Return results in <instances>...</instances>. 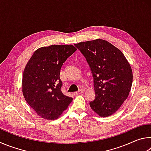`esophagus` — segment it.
Listing matches in <instances>:
<instances>
[{"mask_svg":"<svg viewBox=\"0 0 151 151\" xmlns=\"http://www.w3.org/2000/svg\"><path fill=\"white\" fill-rule=\"evenodd\" d=\"M83 92H84L83 90H79L78 92H75V93H74V94H75V95H78V94H82Z\"/></svg>","mask_w":151,"mask_h":151,"instance_id":"obj_1","label":"esophagus"}]
</instances>
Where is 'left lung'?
Wrapping results in <instances>:
<instances>
[{"mask_svg": "<svg viewBox=\"0 0 151 151\" xmlns=\"http://www.w3.org/2000/svg\"><path fill=\"white\" fill-rule=\"evenodd\" d=\"M75 45L85 56L93 76L95 99L90 103L91 109L101 117L112 115L131 91V65L123 53L106 40L98 39Z\"/></svg>", "mask_w": 151, "mask_h": 151, "instance_id": "obj_1", "label": "left lung"}]
</instances>
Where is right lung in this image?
I'll use <instances>...</instances> for the list:
<instances>
[{"mask_svg":"<svg viewBox=\"0 0 151 151\" xmlns=\"http://www.w3.org/2000/svg\"><path fill=\"white\" fill-rule=\"evenodd\" d=\"M76 50L72 45L42 47L35 50L28 61L22 75V94L41 118L58 119L72 102L73 98L61 91L60 71Z\"/></svg>","mask_w":151,"mask_h":151,"instance_id":"add662e5","label":"right lung"}]
</instances>
